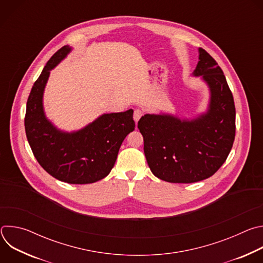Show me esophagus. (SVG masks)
Returning <instances> with one entry per match:
<instances>
[{
    "mask_svg": "<svg viewBox=\"0 0 263 263\" xmlns=\"http://www.w3.org/2000/svg\"><path fill=\"white\" fill-rule=\"evenodd\" d=\"M141 116H142V111L140 110V109H135L134 110V114H133V119H134V121L137 123L138 122V120L141 118Z\"/></svg>",
    "mask_w": 263,
    "mask_h": 263,
    "instance_id": "34e87169",
    "label": "esophagus"
}]
</instances>
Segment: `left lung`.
I'll return each instance as SVG.
<instances>
[{
	"label": "left lung",
	"mask_w": 263,
	"mask_h": 263,
	"mask_svg": "<svg viewBox=\"0 0 263 263\" xmlns=\"http://www.w3.org/2000/svg\"><path fill=\"white\" fill-rule=\"evenodd\" d=\"M193 73L209 87L206 114L191 121L171 115H144L138 121L149 170L171 183H194L214 175L235 138L232 92L217 62L202 48Z\"/></svg>",
	"instance_id": "left-lung-1"
}]
</instances>
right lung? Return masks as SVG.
I'll return each mask as SVG.
<instances>
[{
    "mask_svg": "<svg viewBox=\"0 0 263 263\" xmlns=\"http://www.w3.org/2000/svg\"><path fill=\"white\" fill-rule=\"evenodd\" d=\"M58 50L48 61L27 101L25 130L32 152L51 176L70 184H88L105 178L114 167L125 137L135 129L133 110L106 114L76 132H62L46 118L43 96L54 68L69 52Z\"/></svg>",
    "mask_w": 263,
    "mask_h": 263,
    "instance_id": "right-lung-1",
    "label": "right lung"
}]
</instances>
